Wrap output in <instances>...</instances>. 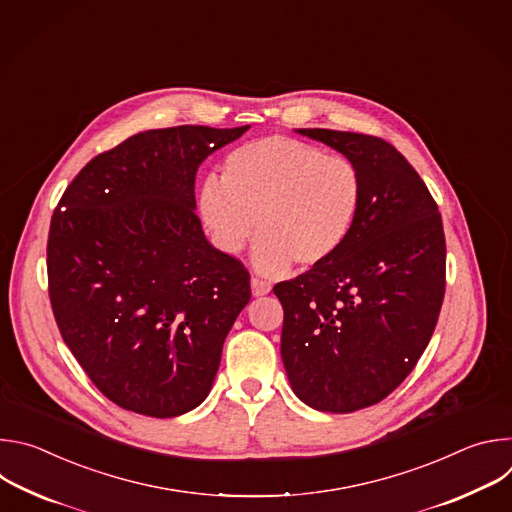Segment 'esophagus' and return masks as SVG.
Instances as JSON below:
<instances>
[{
  "label": "esophagus",
  "instance_id": "esophagus-1",
  "mask_svg": "<svg viewBox=\"0 0 512 512\" xmlns=\"http://www.w3.org/2000/svg\"><path fill=\"white\" fill-rule=\"evenodd\" d=\"M251 291L255 298H261V296H267L271 291V285L259 277H251Z\"/></svg>",
  "mask_w": 512,
  "mask_h": 512
}]
</instances>
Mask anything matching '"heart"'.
Returning <instances> with one entry per match:
<instances>
[{
	"label": "heart",
	"mask_w": 512,
	"mask_h": 512,
	"mask_svg": "<svg viewBox=\"0 0 512 512\" xmlns=\"http://www.w3.org/2000/svg\"><path fill=\"white\" fill-rule=\"evenodd\" d=\"M362 198V174L350 158L271 135L225 158L221 180L202 182L198 210L225 253H239L257 223L253 267L275 277L294 261L316 267L332 259L356 227Z\"/></svg>",
	"instance_id": "obj_1"
}]
</instances>
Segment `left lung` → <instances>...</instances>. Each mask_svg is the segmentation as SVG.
Instances as JSON below:
<instances>
[{
  "mask_svg": "<svg viewBox=\"0 0 512 512\" xmlns=\"http://www.w3.org/2000/svg\"><path fill=\"white\" fill-rule=\"evenodd\" d=\"M296 131L350 158L364 198L332 259L273 287L283 306L281 360L306 405L352 413L393 393L429 344L446 291L444 225L425 182L389 141Z\"/></svg>",
  "mask_w": 512,
  "mask_h": 512,
  "instance_id": "8db88e82",
  "label": "left lung"
}]
</instances>
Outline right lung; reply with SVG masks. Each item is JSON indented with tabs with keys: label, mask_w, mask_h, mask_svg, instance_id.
I'll use <instances>...</instances> for the list:
<instances>
[{
	"label": "right lung",
	"mask_w": 512,
	"mask_h": 512,
	"mask_svg": "<svg viewBox=\"0 0 512 512\" xmlns=\"http://www.w3.org/2000/svg\"><path fill=\"white\" fill-rule=\"evenodd\" d=\"M249 125H178L93 158L50 221L48 294L62 340L115 405L176 417L210 393L251 300L249 271L196 214L198 166Z\"/></svg>",
	"instance_id": "right-lung-1"
}]
</instances>
